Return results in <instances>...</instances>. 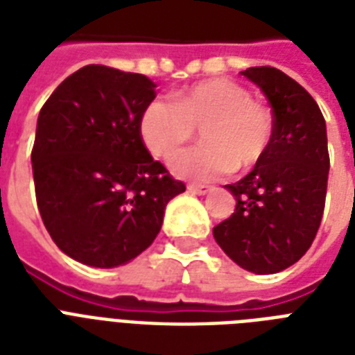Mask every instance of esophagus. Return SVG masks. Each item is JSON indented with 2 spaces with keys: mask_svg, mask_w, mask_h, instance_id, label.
Here are the masks:
<instances>
[{
  "mask_svg": "<svg viewBox=\"0 0 355 355\" xmlns=\"http://www.w3.org/2000/svg\"><path fill=\"white\" fill-rule=\"evenodd\" d=\"M188 189L191 191V193H197V195H206V193H210L211 186H206V184H189Z\"/></svg>",
  "mask_w": 355,
  "mask_h": 355,
  "instance_id": "esophagus-1",
  "label": "esophagus"
}]
</instances>
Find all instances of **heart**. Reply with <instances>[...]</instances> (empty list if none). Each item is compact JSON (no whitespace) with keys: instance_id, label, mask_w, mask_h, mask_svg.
Wrapping results in <instances>:
<instances>
[{"instance_id":"b5f03b06","label":"heart","mask_w":355,"mask_h":355,"mask_svg":"<svg viewBox=\"0 0 355 355\" xmlns=\"http://www.w3.org/2000/svg\"><path fill=\"white\" fill-rule=\"evenodd\" d=\"M138 128L145 147L160 158H169L200 128L202 145L177 153L171 169L182 178L214 180L236 167L258 166L272 144L275 119L241 85L208 79L178 92L175 105L166 99L147 103Z\"/></svg>"}]
</instances>
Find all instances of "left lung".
<instances>
[{
    "mask_svg": "<svg viewBox=\"0 0 355 355\" xmlns=\"http://www.w3.org/2000/svg\"><path fill=\"white\" fill-rule=\"evenodd\" d=\"M241 75L267 97L275 136L263 160L225 186L236 210L214 237L241 269L275 275L302 258L320 227L330 171L326 121L313 97L280 69L259 66Z\"/></svg>",
    "mask_w": 355,
    "mask_h": 355,
    "instance_id": "1",
    "label": "left lung"
}]
</instances>
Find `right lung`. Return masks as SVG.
Wrapping results in <instances>:
<instances>
[{"label":"right lung","instance_id":"1","mask_svg":"<svg viewBox=\"0 0 355 355\" xmlns=\"http://www.w3.org/2000/svg\"><path fill=\"white\" fill-rule=\"evenodd\" d=\"M155 88L145 75L90 64L38 114L31 155L38 210L57 247L79 263L132 261L160 232L167 202L186 191L139 136Z\"/></svg>","mask_w":355,"mask_h":355}]
</instances>
